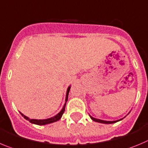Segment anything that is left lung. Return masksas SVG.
Instances as JSON below:
<instances>
[{"instance_id":"obj_1","label":"left lung","mask_w":148,"mask_h":148,"mask_svg":"<svg viewBox=\"0 0 148 148\" xmlns=\"http://www.w3.org/2000/svg\"><path fill=\"white\" fill-rule=\"evenodd\" d=\"M89 116H90V115H89ZM90 118L92 119L93 121L97 122V123H104V124H112V123H116V122H118V121H120V120H122V119H121V120H116V121H106V120H99V119L94 118V117H92V116H90Z\"/></svg>"}]
</instances>
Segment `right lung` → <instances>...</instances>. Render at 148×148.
<instances>
[{
	"label": "right lung",
	"instance_id": "obj_1",
	"mask_svg": "<svg viewBox=\"0 0 148 148\" xmlns=\"http://www.w3.org/2000/svg\"><path fill=\"white\" fill-rule=\"evenodd\" d=\"M70 86H69L68 89H67V94H66V100H65V103H64V105L62 109L61 110V112H59V114H57L56 115V116H53V117H51V118H48V119H45V120H34V119H29L28 116H25V115H24L23 114H22L21 112H20V114H21L22 116H23L25 120H28L30 123H34V124H36V125H44L50 124V123H54V122L58 121V120H60L61 117H62V114H63L64 112V111H65V106H66V103H67V99H68V94H69V92H70Z\"/></svg>",
	"mask_w": 148,
	"mask_h": 148
}]
</instances>
